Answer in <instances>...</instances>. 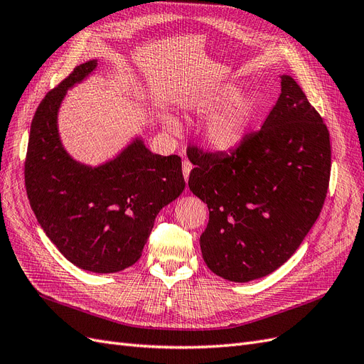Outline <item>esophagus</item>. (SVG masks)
<instances>
[{"instance_id": "obj_1", "label": "esophagus", "mask_w": 364, "mask_h": 364, "mask_svg": "<svg viewBox=\"0 0 364 364\" xmlns=\"http://www.w3.org/2000/svg\"><path fill=\"white\" fill-rule=\"evenodd\" d=\"M191 168H193V164L188 159H183V162H182V171H183L185 181H188V176H190Z\"/></svg>"}]
</instances>
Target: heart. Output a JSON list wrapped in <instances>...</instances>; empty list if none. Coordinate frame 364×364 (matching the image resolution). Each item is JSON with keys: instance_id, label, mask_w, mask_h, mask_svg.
<instances>
[{"instance_id": "b5f03b06", "label": "heart", "mask_w": 364, "mask_h": 364, "mask_svg": "<svg viewBox=\"0 0 364 364\" xmlns=\"http://www.w3.org/2000/svg\"><path fill=\"white\" fill-rule=\"evenodd\" d=\"M222 105L224 107L206 121L203 135L213 149L226 151L243 141L258 115L259 105L255 95L241 92L240 87L232 83L218 86L193 100L194 109L200 114L213 112ZM164 123L171 134L179 132V123L171 115L165 117Z\"/></svg>"}]
</instances>
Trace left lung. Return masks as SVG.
I'll return each mask as SVG.
<instances>
[{
    "mask_svg": "<svg viewBox=\"0 0 364 364\" xmlns=\"http://www.w3.org/2000/svg\"><path fill=\"white\" fill-rule=\"evenodd\" d=\"M188 150L190 190L209 209L200 235L206 266L234 282L281 267L321 214L331 173L329 132L301 86L281 75L261 129L229 153Z\"/></svg>",
    "mask_w": 364,
    "mask_h": 364,
    "instance_id": "8db88e82",
    "label": "left lung"
}]
</instances>
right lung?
I'll use <instances>...</instances> for the list:
<instances>
[{"label": "right lung", "mask_w": 364, "mask_h": 364, "mask_svg": "<svg viewBox=\"0 0 364 364\" xmlns=\"http://www.w3.org/2000/svg\"><path fill=\"white\" fill-rule=\"evenodd\" d=\"M97 68L87 60L51 90L33 117L26 156V188L41 228L74 266L115 273L135 264L161 209L185 188L178 155L161 156L136 138L98 167L63 149L58 112L65 94Z\"/></svg>", "instance_id": "add662e5"}]
</instances>
